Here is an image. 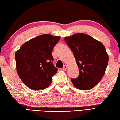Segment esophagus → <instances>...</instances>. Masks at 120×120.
<instances>
[{
    "mask_svg": "<svg viewBox=\"0 0 120 120\" xmlns=\"http://www.w3.org/2000/svg\"><path fill=\"white\" fill-rule=\"evenodd\" d=\"M67 68H68V66H67V65H64L63 66V69H63V70H67Z\"/></svg>",
    "mask_w": 120,
    "mask_h": 120,
    "instance_id": "1",
    "label": "esophagus"
}]
</instances>
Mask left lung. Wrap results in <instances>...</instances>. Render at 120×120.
<instances>
[{"label": "left lung", "mask_w": 120, "mask_h": 120, "mask_svg": "<svg viewBox=\"0 0 120 120\" xmlns=\"http://www.w3.org/2000/svg\"><path fill=\"white\" fill-rule=\"evenodd\" d=\"M74 53L79 74L71 82L82 90L91 89L103 78L109 57L102 43L88 34H77L64 38Z\"/></svg>", "instance_id": "obj_1"}]
</instances>
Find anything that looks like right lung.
<instances>
[{
  "label": "right lung",
  "instance_id": "obj_1",
  "mask_svg": "<svg viewBox=\"0 0 120 120\" xmlns=\"http://www.w3.org/2000/svg\"><path fill=\"white\" fill-rule=\"evenodd\" d=\"M60 37L42 34L22 45L15 54L17 71L24 84L33 90L46 88L57 72L52 55Z\"/></svg>",
  "mask_w": 120,
  "mask_h": 120
}]
</instances>
